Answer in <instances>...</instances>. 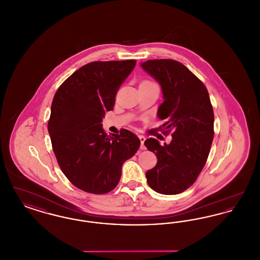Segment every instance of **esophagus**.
Instances as JSON below:
<instances>
[{
	"mask_svg": "<svg viewBox=\"0 0 260 260\" xmlns=\"http://www.w3.org/2000/svg\"><path fill=\"white\" fill-rule=\"evenodd\" d=\"M139 140H140V149L144 150L145 146H144V141H145V137L143 136H139Z\"/></svg>",
	"mask_w": 260,
	"mask_h": 260,
	"instance_id": "34e87169",
	"label": "esophagus"
}]
</instances>
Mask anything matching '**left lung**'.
Masks as SVG:
<instances>
[{"mask_svg":"<svg viewBox=\"0 0 260 260\" xmlns=\"http://www.w3.org/2000/svg\"><path fill=\"white\" fill-rule=\"evenodd\" d=\"M142 69L161 86L162 103L158 117L161 132H173L170 144L155 138L144 145L157 157L146 173L149 186L164 195H175L192 185L202 172L213 139L214 115L205 85L180 62L155 59L141 62Z\"/></svg>","mask_w":260,"mask_h":260,"instance_id":"1","label":"left lung"}]
</instances>
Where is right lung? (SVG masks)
<instances>
[{"label": "right lung", "mask_w": 260, "mask_h": 260, "mask_svg": "<svg viewBox=\"0 0 260 260\" xmlns=\"http://www.w3.org/2000/svg\"><path fill=\"white\" fill-rule=\"evenodd\" d=\"M136 64L90 62L71 75L53 98L48 124L52 150L65 176L83 191L110 192L120 181L123 164L139 148L140 140L132 132L122 129L112 137L101 124Z\"/></svg>", "instance_id": "add662e5"}]
</instances>
